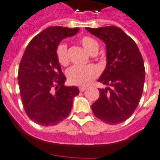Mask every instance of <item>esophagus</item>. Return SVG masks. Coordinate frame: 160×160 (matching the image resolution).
Instances as JSON below:
<instances>
[{
    "label": "esophagus",
    "mask_w": 160,
    "mask_h": 160,
    "mask_svg": "<svg viewBox=\"0 0 160 160\" xmlns=\"http://www.w3.org/2000/svg\"><path fill=\"white\" fill-rule=\"evenodd\" d=\"M86 89H87V88L86 87H83V86L79 87V90H80V92H83V91H85Z\"/></svg>",
    "instance_id": "obj_1"
}]
</instances>
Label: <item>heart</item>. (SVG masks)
Masks as SVG:
<instances>
[{
	"label": "heart",
	"instance_id": "heart-1",
	"mask_svg": "<svg viewBox=\"0 0 160 160\" xmlns=\"http://www.w3.org/2000/svg\"><path fill=\"white\" fill-rule=\"evenodd\" d=\"M80 42L89 53L94 54L97 52L99 44L97 41L88 36L80 39ZM56 57L59 64L67 66L69 62L68 55V47L65 43H60L56 48ZM100 74V70L93 64L88 65H74L67 72L68 81L71 84L78 86H88Z\"/></svg>",
	"mask_w": 160,
	"mask_h": 160
}]
</instances>
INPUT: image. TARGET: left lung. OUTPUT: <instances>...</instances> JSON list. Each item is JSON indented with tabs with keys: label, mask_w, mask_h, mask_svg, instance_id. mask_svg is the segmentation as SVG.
<instances>
[{
	"label": "left lung",
	"mask_w": 160,
	"mask_h": 160,
	"mask_svg": "<svg viewBox=\"0 0 160 160\" xmlns=\"http://www.w3.org/2000/svg\"><path fill=\"white\" fill-rule=\"evenodd\" d=\"M86 29L101 39L107 49V66L98 81L109 87L99 89L100 97L92 110L104 123H122L133 114L143 93V57L136 42L121 28L111 25Z\"/></svg>",
	"instance_id": "1"
}]
</instances>
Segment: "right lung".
Returning a JSON list of instances; mask_svg holds the SVG:
<instances>
[{
  "label": "right lung",
  "instance_id": "1",
  "mask_svg": "<svg viewBox=\"0 0 160 160\" xmlns=\"http://www.w3.org/2000/svg\"><path fill=\"white\" fill-rule=\"evenodd\" d=\"M79 28L52 26L32 39L18 69L20 94L24 112L31 120L53 126L69 115L78 88L65 86L66 77L56 57L63 39L77 34Z\"/></svg>",
  "mask_w": 160,
  "mask_h": 160
}]
</instances>
